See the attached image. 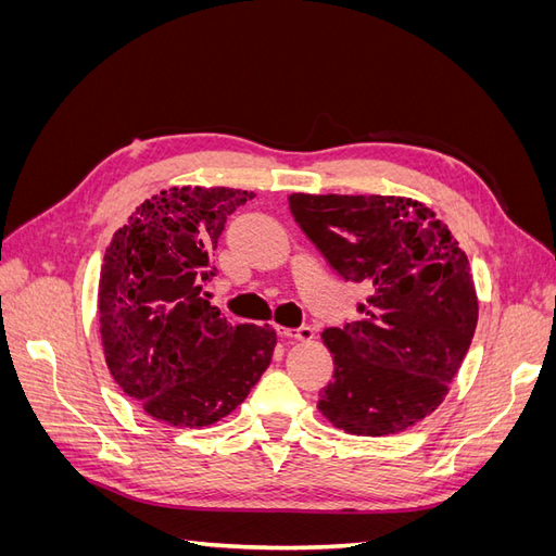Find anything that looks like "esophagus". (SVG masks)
I'll list each match as a JSON object with an SVG mask.
<instances>
[{
    "label": "esophagus",
    "instance_id": "obj_1",
    "mask_svg": "<svg viewBox=\"0 0 556 556\" xmlns=\"http://www.w3.org/2000/svg\"><path fill=\"white\" fill-rule=\"evenodd\" d=\"M278 336L282 339H292V341H311L313 339V329L311 327H299V329H288V327H276Z\"/></svg>",
    "mask_w": 556,
    "mask_h": 556
}]
</instances>
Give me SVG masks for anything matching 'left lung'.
I'll return each instance as SVG.
<instances>
[{
  "label": "left lung",
  "mask_w": 556,
  "mask_h": 556,
  "mask_svg": "<svg viewBox=\"0 0 556 556\" xmlns=\"http://www.w3.org/2000/svg\"><path fill=\"white\" fill-rule=\"evenodd\" d=\"M301 231L336 274L368 290L362 319L323 333L333 378L317 408L355 435L413 427L445 399L473 341L468 260L425 204L380 194H290Z\"/></svg>",
  "instance_id": "left-lung-1"
}]
</instances>
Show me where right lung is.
Wrapping results in <instances>:
<instances>
[{
	"label": "right lung",
	"instance_id": "1",
	"mask_svg": "<svg viewBox=\"0 0 556 556\" xmlns=\"http://www.w3.org/2000/svg\"><path fill=\"white\" fill-rule=\"evenodd\" d=\"M255 194L172 188L113 233L99 276V331L113 380L160 422L208 427L271 364L276 331L231 325L204 296L227 217Z\"/></svg>",
	"mask_w": 556,
	"mask_h": 556
}]
</instances>
